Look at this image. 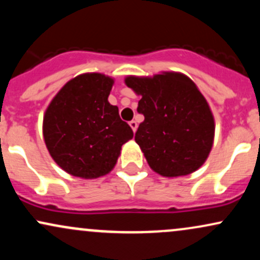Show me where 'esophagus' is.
Returning <instances> with one entry per match:
<instances>
[{
  "mask_svg": "<svg viewBox=\"0 0 260 260\" xmlns=\"http://www.w3.org/2000/svg\"><path fill=\"white\" fill-rule=\"evenodd\" d=\"M129 126L133 129V132H136V131H137V122L136 121H131Z\"/></svg>",
  "mask_w": 260,
  "mask_h": 260,
  "instance_id": "34e87169",
  "label": "esophagus"
}]
</instances>
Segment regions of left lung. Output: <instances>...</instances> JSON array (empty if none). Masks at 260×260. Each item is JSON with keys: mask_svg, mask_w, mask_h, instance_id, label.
Listing matches in <instances>:
<instances>
[{"mask_svg": "<svg viewBox=\"0 0 260 260\" xmlns=\"http://www.w3.org/2000/svg\"><path fill=\"white\" fill-rule=\"evenodd\" d=\"M124 83L142 96L137 111L144 121L134 139L151 170L164 177L197 171L213 148L215 122L194 82L182 73L162 72L128 76Z\"/></svg>", "mask_w": 260, "mask_h": 260, "instance_id": "1", "label": "left lung"}]
</instances>
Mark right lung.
Returning <instances> with one entry per match:
<instances>
[{"instance_id":"right-lung-1","label":"right lung","mask_w":260,"mask_h":260,"mask_svg":"<svg viewBox=\"0 0 260 260\" xmlns=\"http://www.w3.org/2000/svg\"><path fill=\"white\" fill-rule=\"evenodd\" d=\"M113 79L84 73L55 95L44 115L43 134L55 162L76 177L98 178L115 168L133 131L109 103Z\"/></svg>"}]
</instances>
